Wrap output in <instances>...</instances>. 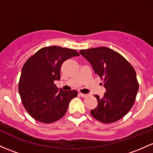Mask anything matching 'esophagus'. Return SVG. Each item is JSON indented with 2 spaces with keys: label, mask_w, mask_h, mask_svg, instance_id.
Masks as SVG:
<instances>
[{
  "label": "esophagus",
  "mask_w": 153,
  "mask_h": 153,
  "mask_svg": "<svg viewBox=\"0 0 153 153\" xmlns=\"http://www.w3.org/2000/svg\"><path fill=\"white\" fill-rule=\"evenodd\" d=\"M79 95L81 96V97H87V94H83V93H81V92L79 93Z\"/></svg>",
  "instance_id": "1"
}]
</instances>
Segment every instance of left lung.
I'll return each instance as SVG.
<instances>
[{"instance_id": "8db88e82", "label": "left lung", "mask_w": 153, "mask_h": 153, "mask_svg": "<svg viewBox=\"0 0 153 153\" xmlns=\"http://www.w3.org/2000/svg\"><path fill=\"white\" fill-rule=\"evenodd\" d=\"M80 53L92 66L103 81L106 91L97 100V106L90 111L102 123H113L128 114L135 102L139 82L136 71L121 54L106 47L81 50Z\"/></svg>"}]
</instances>
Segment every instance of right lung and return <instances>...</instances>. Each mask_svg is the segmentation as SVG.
Wrapping results in <instances>:
<instances>
[{
  "mask_svg": "<svg viewBox=\"0 0 153 153\" xmlns=\"http://www.w3.org/2000/svg\"><path fill=\"white\" fill-rule=\"evenodd\" d=\"M80 54L73 49L49 46L39 50L25 62L19 81V93L25 110L40 123H52L64 117L76 90L63 91L54 83L60 80L66 60Z\"/></svg>",
  "mask_w": 153,
  "mask_h": 153,
  "instance_id": "add662e5",
  "label": "right lung"
}]
</instances>
